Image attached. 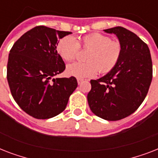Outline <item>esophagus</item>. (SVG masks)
<instances>
[{
  "label": "esophagus",
  "instance_id": "esophagus-1",
  "mask_svg": "<svg viewBox=\"0 0 158 158\" xmlns=\"http://www.w3.org/2000/svg\"><path fill=\"white\" fill-rule=\"evenodd\" d=\"M77 81H78V84H81L84 81V79H77Z\"/></svg>",
  "mask_w": 158,
  "mask_h": 158
}]
</instances>
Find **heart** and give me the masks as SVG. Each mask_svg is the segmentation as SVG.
Here are the masks:
<instances>
[{
  "mask_svg": "<svg viewBox=\"0 0 158 158\" xmlns=\"http://www.w3.org/2000/svg\"><path fill=\"white\" fill-rule=\"evenodd\" d=\"M88 50L85 63L74 62L67 65L66 73L69 76L84 79L94 76L98 70L101 74L110 72L117 64L122 54L120 41L111 40L102 33H91L77 41L72 36L61 38L57 43V52L62 59L70 61L77 56L79 48Z\"/></svg>",
  "mask_w": 158,
  "mask_h": 158,
  "instance_id": "b5f03b06",
  "label": "heart"
}]
</instances>
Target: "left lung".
<instances>
[{
    "mask_svg": "<svg viewBox=\"0 0 158 158\" xmlns=\"http://www.w3.org/2000/svg\"><path fill=\"white\" fill-rule=\"evenodd\" d=\"M122 45L117 64L100 79H92L88 94L94 114L106 120H119L134 113L147 96L152 79L149 48L135 33L123 27L105 29Z\"/></svg>",
    "mask_w": 158,
    "mask_h": 158,
    "instance_id": "left-lung-1",
    "label": "left lung"
}]
</instances>
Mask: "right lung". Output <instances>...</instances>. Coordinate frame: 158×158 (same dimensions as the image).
Masks as SVG:
<instances>
[{"label": "right lung", "instance_id": "add662e5", "mask_svg": "<svg viewBox=\"0 0 158 158\" xmlns=\"http://www.w3.org/2000/svg\"><path fill=\"white\" fill-rule=\"evenodd\" d=\"M70 33L37 26L21 36L10 51L7 80L10 93L19 107L36 119L61 113L78 86L73 76L54 78L65 69L57 43Z\"/></svg>", "mask_w": 158, "mask_h": 158}]
</instances>
